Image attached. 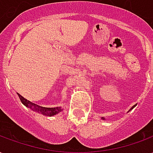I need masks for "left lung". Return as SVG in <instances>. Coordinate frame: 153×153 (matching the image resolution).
Returning a JSON list of instances; mask_svg holds the SVG:
<instances>
[{
	"label": "left lung",
	"mask_w": 153,
	"mask_h": 153,
	"mask_svg": "<svg viewBox=\"0 0 153 153\" xmlns=\"http://www.w3.org/2000/svg\"><path fill=\"white\" fill-rule=\"evenodd\" d=\"M134 106H133V107H132V108H131V109H133V108H134ZM131 109H130V110H131ZM103 119V118H102Z\"/></svg>",
	"instance_id": "left-lung-1"
}]
</instances>
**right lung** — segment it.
Instances as JSON below:
<instances>
[{"instance_id":"right-lung-1","label":"right lung","mask_w":153,"mask_h":153,"mask_svg":"<svg viewBox=\"0 0 153 153\" xmlns=\"http://www.w3.org/2000/svg\"><path fill=\"white\" fill-rule=\"evenodd\" d=\"M19 97L21 101V102L25 105V106H27L30 109L33 110L35 111H37L39 114H42L43 115H48V116H52L54 115H56L57 113L60 112L62 110L60 107H51V108H49V107H42V106H38L37 104H34V103L31 102L30 101H28L25 97H23L21 95H19L18 93Z\"/></svg>"}]
</instances>
